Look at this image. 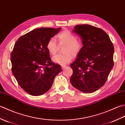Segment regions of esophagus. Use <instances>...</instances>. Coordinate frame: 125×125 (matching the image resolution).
I'll list each match as a JSON object with an SVG mask.
<instances>
[{"label":"esophagus","mask_w":125,"mask_h":125,"mask_svg":"<svg viewBox=\"0 0 125 125\" xmlns=\"http://www.w3.org/2000/svg\"><path fill=\"white\" fill-rule=\"evenodd\" d=\"M66 66H65V65H62V70L65 69L66 68Z\"/></svg>","instance_id":"1"}]
</instances>
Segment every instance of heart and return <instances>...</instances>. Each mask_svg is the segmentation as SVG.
<instances>
[{"mask_svg":"<svg viewBox=\"0 0 125 125\" xmlns=\"http://www.w3.org/2000/svg\"><path fill=\"white\" fill-rule=\"evenodd\" d=\"M59 44L66 45L62 54H57L52 58L53 62L62 65L67 64L71 62L73 56H76L81 51L82 45L81 42L76 40L75 36L70 31L65 30L58 35ZM46 48L50 54L53 55L57 53L58 44L54 38L49 40L46 44Z\"/></svg>","mask_w":125,"mask_h":125,"instance_id":"heart-1","label":"heart"}]
</instances>
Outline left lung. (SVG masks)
Segmentation results:
<instances>
[{"mask_svg":"<svg viewBox=\"0 0 125 125\" xmlns=\"http://www.w3.org/2000/svg\"><path fill=\"white\" fill-rule=\"evenodd\" d=\"M73 31L81 38L83 46L70 65L71 83L81 92H95L105 84L113 67L114 47L108 35L97 27L76 25Z\"/></svg>","mask_w":125,"mask_h":125,"instance_id":"8db88e82","label":"left lung"}]
</instances>
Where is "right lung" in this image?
Here are the masks:
<instances>
[{"label": "right lung", "mask_w": 125, "mask_h": 125, "mask_svg": "<svg viewBox=\"0 0 125 125\" xmlns=\"http://www.w3.org/2000/svg\"><path fill=\"white\" fill-rule=\"evenodd\" d=\"M60 29H34L16 42L10 54L12 72L20 87L30 95L40 96L46 93L62 71L60 65L51 62L46 48L49 40Z\"/></svg>", "instance_id": "add662e5"}]
</instances>
